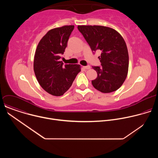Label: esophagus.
I'll list each match as a JSON object with an SVG mask.
<instances>
[{"label": "esophagus", "instance_id": "esophagus-1", "mask_svg": "<svg viewBox=\"0 0 158 158\" xmlns=\"http://www.w3.org/2000/svg\"><path fill=\"white\" fill-rule=\"evenodd\" d=\"M84 68L85 69L88 70V69H91V67H90V65H87V66H84Z\"/></svg>", "mask_w": 158, "mask_h": 158}]
</instances>
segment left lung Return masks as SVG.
<instances>
[{"label":"left lung","mask_w":158,"mask_h":158,"mask_svg":"<svg viewBox=\"0 0 158 158\" xmlns=\"http://www.w3.org/2000/svg\"><path fill=\"white\" fill-rule=\"evenodd\" d=\"M92 51H101V67L93 66L98 74L92 81L95 89L103 93L118 90L126 79L129 55L126 44L121 35L114 29L101 26H78Z\"/></svg>","instance_id":"8db88e82"}]
</instances>
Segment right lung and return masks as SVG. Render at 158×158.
Wrapping results in <instances>:
<instances>
[{"instance_id": "add662e5", "label": "right lung", "mask_w": 158, "mask_h": 158, "mask_svg": "<svg viewBox=\"0 0 158 158\" xmlns=\"http://www.w3.org/2000/svg\"><path fill=\"white\" fill-rule=\"evenodd\" d=\"M74 26L49 31L39 42L34 59V71L40 86L49 94L60 96L72 85L81 71L79 64L60 61Z\"/></svg>"}]
</instances>
